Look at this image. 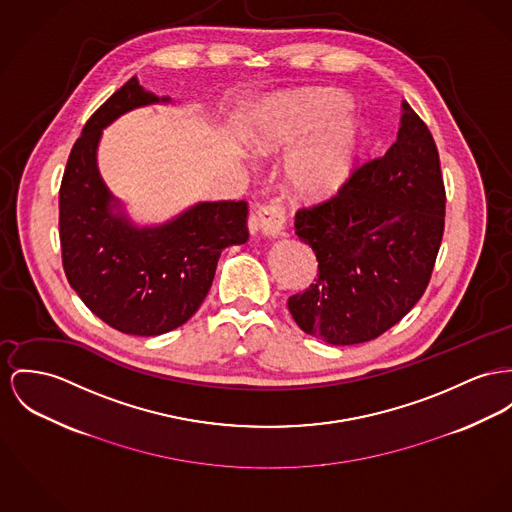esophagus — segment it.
Instances as JSON below:
<instances>
[{
    "label": "esophagus",
    "instance_id": "1",
    "mask_svg": "<svg viewBox=\"0 0 512 512\" xmlns=\"http://www.w3.org/2000/svg\"><path fill=\"white\" fill-rule=\"evenodd\" d=\"M256 221L260 231L266 237H279L285 229V211L279 202H270L268 205H262L256 213Z\"/></svg>",
    "mask_w": 512,
    "mask_h": 512
}]
</instances>
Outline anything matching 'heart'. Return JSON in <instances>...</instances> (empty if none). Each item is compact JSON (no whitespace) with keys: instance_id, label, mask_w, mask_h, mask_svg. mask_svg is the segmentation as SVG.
Wrapping results in <instances>:
<instances>
[{"instance_id":"obj_1","label":"heart","mask_w":512,"mask_h":512,"mask_svg":"<svg viewBox=\"0 0 512 512\" xmlns=\"http://www.w3.org/2000/svg\"><path fill=\"white\" fill-rule=\"evenodd\" d=\"M351 99L334 89L297 95L285 110L266 120L250 137L252 151L268 155L315 137L285 163L289 186L308 200H324L340 192L353 171L361 141V122L347 116Z\"/></svg>"}]
</instances>
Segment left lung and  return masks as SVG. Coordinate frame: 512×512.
Masks as SVG:
<instances>
[{"label":"left lung","instance_id":"obj_1","mask_svg":"<svg viewBox=\"0 0 512 512\" xmlns=\"http://www.w3.org/2000/svg\"><path fill=\"white\" fill-rule=\"evenodd\" d=\"M441 161L425 122L402 101L392 147L324 204L299 209L297 237L318 277L289 297L297 326L330 345L378 338L425 293L444 233Z\"/></svg>","mask_w":512,"mask_h":512}]
</instances>
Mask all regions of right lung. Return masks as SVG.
Wrapping results in <instances>:
<instances>
[{
	"label": "right lung",
	"instance_id": "1",
	"mask_svg": "<svg viewBox=\"0 0 512 512\" xmlns=\"http://www.w3.org/2000/svg\"><path fill=\"white\" fill-rule=\"evenodd\" d=\"M171 103L137 77L87 120L60 186V242L69 285L108 326L161 336L204 303L221 252L248 240L246 202H200L163 225H136L97 165L103 130L122 114Z\"/></svg>",
	"mask_w": 512,
	"mask_h": 512
}]
</instances>
